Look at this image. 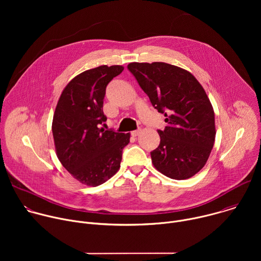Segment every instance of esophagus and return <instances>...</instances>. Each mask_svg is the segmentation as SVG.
<instances>
[{"label": "esophagus", "instance_id": "esophagus-1", "mask_svg": "<svg viewBox=\"0 0 261 261\" xmlns=\"http://www.w3.org/2000/svg\"><path fill=\"white\" fill-rule=\"evenodd\" d=\"M140 132H141V130H140V129H138V130L132 131V132H131V135H132L133 137H136V136H138V135L140 134Z\"/></svg>", "mask_w": 261, "mask_h": 261}]
</instances>
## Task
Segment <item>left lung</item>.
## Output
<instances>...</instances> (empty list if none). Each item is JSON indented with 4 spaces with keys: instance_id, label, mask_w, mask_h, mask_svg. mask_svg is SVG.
I'll return each instance as SVG.
<instances>
[{
    "instance_id": "obj_1",
    "label": "left lung",
    "mask_w": 261,
    "mask_h": 261,
    "mask_svg": "<svg viewBox=\"0 0 261 261\" xmlns=\"http://www.w3.org/2000/svg\"><path fill=\"white\" fill-rule=\"evenodd\" d=\"M129 71L167 126L152 163L162 174L186 179L206 163L215 142V114L199 82L189 71L162 62L130 63Z\"/></svg>"
}]
</instances>
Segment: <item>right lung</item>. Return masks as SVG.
Returning a JSON list of instances; mask_svg holds the SVG:
<instances>
[{"mask_svg": "<svg viewBox=\"0 0 261 261\" xmlns=\"http://www.w3.org/2000/svg\"><path fill=\"white\" fill-rule=\"evenodd\" d=\"M123 70L120 65H102L79 74L63 90L54 114L51 129L60 162L74 178L92 187L117 173L130 141V133L100 128L106 121V86Z\"/></svg>", "mask_w": 261, "mask_h": 261, "instance_id": "obj_1", "label": "right lung"}]
</instances>
